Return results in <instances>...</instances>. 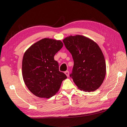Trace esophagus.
<instances>
[{"label": "esophagus", "instance_id": "1", "mask_svg": "<svg viewBox=\"0 0 127 127\" xmlns=\"http://www.w3.org/2000/svg\"><path fill=\"white\" fill-rule=\"evenodd\" d=\"M65 75H66L67 76L69 77V71H65Z\"/></svg>", "mask_w": 127, "mask_h": 127}]
</instances>
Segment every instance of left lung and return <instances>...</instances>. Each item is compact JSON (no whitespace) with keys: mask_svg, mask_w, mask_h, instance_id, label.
<instances>
[{"mask_svg":"<svg viewBox=\"0 0 127 127\" xmlns=\"http://www.w3.org/2000/svg\"><path fill=\"white\" fill-rule=\"evenodd\" d=\"M63 41L74 60L70 74L80 90L93 92L102 84L106 74V63L96 43L85 36H70Z\"/></svg>","mask_w":127,"mask_h":127,"instance_id":"8db88e82","label":"left lung"}]
</instances>
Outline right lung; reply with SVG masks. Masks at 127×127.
I'll return each instance as SVG.
<instances>
[{
	"label": "right lung",
	"instance_id": "1",
	"mask_svg": "<svg viewBox=\"0 0 127 127\" xmlns=\"http://www.w3.org/2000/svg\"><path fill=\"white\" fill-rule=\"evenodd\" d=\"M63 44L60 40L44 38L26 51L22 60V76L27 87L40 98H49L59 91L66 75L59 70L54 56Z\"/></svg>",
	"mask_w": 127,
	"mask_h": 127
}]
</instances>
